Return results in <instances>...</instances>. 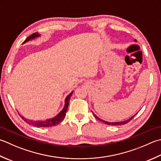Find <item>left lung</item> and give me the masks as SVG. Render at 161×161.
Listing matches in <instances>:
<instances>
[{
	"instance_id": "left-lung-1",
	"label": "left lung",
	"mask_w": 161,
	"mask_h": 161,
	"mask_svg": "<svg viewBox=\"0 0 161 161\" xmlns=\"http://www.w3.org/2000/svg\"><path fill=\"white\" fill-rule=\"evenodd\" d=\"M135 42H137V40H135ZM137 114V113H136V114H135V115H133V116H131V117L130 118V119H127V120H125V121H116V122H108V121H104V120H102V119H100V118H98L97 117V116H96V115H95L93 114V115L95 116V117L97 119H98V120H100V121H103V123H105V124H108V125H124V124H127V123H128L129 121H130L132 119H133L134 116L136 115Z\"/></svg>"
}]
</instances>
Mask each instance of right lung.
<instances>
[{
	"label": "right lung",
	"mask_w": 161,
	"mask_h": 161,
	"mask_svg": "<svg viewBox=\"0 0 161 161\" xmlns=\"http://www.w3.org/2000/svg\"><path fill=\"white\" fill-rule=\"evenodd\" d=\"M40 37V34H39L38 33H35L32 35H31L29 37H28L25 40L24 42H23V44L26 43L28 41L32 40L37 38V37ZM73 93V91L69 94V95L65 97V105L64 107V108L58 114L56 115L54 117H53L52 119H46L45 121H33V120H30V119H26L23 116H21V117L22 118V119H24V121H26L28 124H29L31 125H33L34 126L36 127H42V128H47V127H52V126H54V125H58V124H60L63 120H64L66 112H67V109L68 108L69 105V102H70V97L72 96V94Z\"/></svg>",
	"instance_id": "right-lung-1"
}]
</instances>
